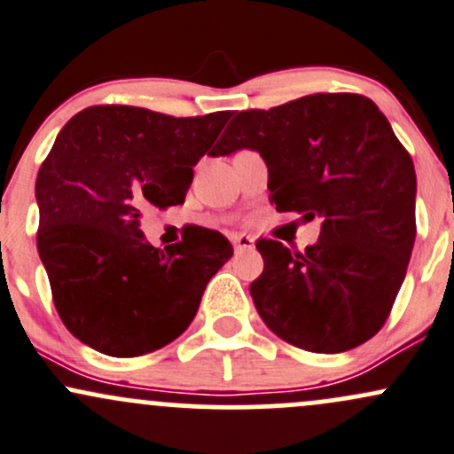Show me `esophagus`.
<instances>
[{"label":"esophagus","instance_id":"esophagus-1","mask_svg":"<svg viewBox=\"0 0 454 454\" xmlns=\"http://www.w3.org/2000/svg\"><path fill=\"white\" fill-rule=\"evenodd\" d=\"M232 243H235L237 252H247L254 247V237L250 235H235L232 237Z\"/></svg>","mask_w":454,"mask_h":454}]
</instances>
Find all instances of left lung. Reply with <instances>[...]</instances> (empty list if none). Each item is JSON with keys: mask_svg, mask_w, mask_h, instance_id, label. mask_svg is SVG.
Segmentation results:
<instances>
[{"mask_svg": "<svg viewBox=\"0 0 454 454\" xmlns=\"http://www.w3.org/2000/svg\"><path fill=\"white\" fill-rule=\"evenodd\" d=\"M241 148L265 159L278 211L321 217L318 241L301 254L256 243L258 315L312 353L366 342L390 315L416 239V172L387 118L362 94H310L237 114L213 157Z\"/></svg>", "mask_w": 454, "mask_h": 454, "instance_id": "left-lung-1", "label": "left lung"}]
</instances>
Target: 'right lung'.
I'll use <instances>...</instances> for the list:
<instances>
[{"label": "right lung", "instance_id": "obj_1", "mask_svg": "<svg viewBox=\"0 0 454 454\" xmlns=\"http://www.w3.org/2000/svg\"><path fill=\"white\" fill-rule=\"evenodd\" d=\"M228 118L97 106L64 124L36 178V243L58 315L83 345L136 357L193 321L208 280L232 256L231 241L193 228L159 250L139 217L185 202L193 166Z\"/></svg>", "mask_w": 454, "mask_h": 454}]
</instances>
